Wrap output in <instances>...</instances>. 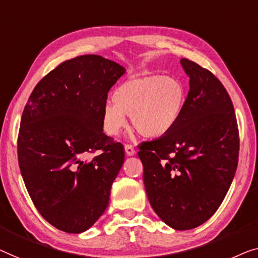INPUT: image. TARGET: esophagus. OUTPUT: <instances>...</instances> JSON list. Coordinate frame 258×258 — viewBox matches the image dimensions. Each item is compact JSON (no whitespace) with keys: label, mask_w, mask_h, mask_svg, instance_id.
<instances>
[{"label":"esophagus","mask_w":258,"mask_h":258,"mask_svg":"<svg viewBox=\"0 0 258 258\" xmlns=\"http://www.w3.org/2000/svg\"><path fill=\"white\" fill-rule=\"evenodd\" d=\"M125 152H126V154H127V155H134V154H136V150H134V147L131 144H126L125 145Z\"/></svg>","instance_id":"obj_1"}]
</instances>
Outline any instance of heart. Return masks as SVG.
I'll return each instance as SVG.
<instances>
[{
  "instance_id": "obj_1",
  "label": "heart",
  "mask_w": 258,
  "mask_h": 258,
  "mask_svg": "<svg viewBox=\"0 0 258 258\" xmlns=\"http://www.w3.org/2000/svg\"><path fill=\"white\" fill-rule=\"evenodd\" d=\"M112 99L114 104H107L103 110L105 132L117 136L126 126L125 115H131L138 133L158 138L179 121L187 101V90L176 77L148 75L118 86Z\"/></svg>"
}]
</instances>
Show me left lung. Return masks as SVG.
<instances>
[{"instance_id":"1","label":"left lung","mask_w":258,"mask_h":258,"mask_svg":"<svg viewBox=\"0 0 258 258\" xmlns=\"http://www.w3.org/2000/svg\"><path fill=\"white\" fill-rule=\"evenodd\" d=\"M189 76L183 112L168 133L139 146L152 208L169 227L193 229L222 203L238 164L239 134L234 105L212 72L187 58Z\"/></svg>"}]
</instances>
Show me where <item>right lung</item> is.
Instances as JSON below:
<instances>
[{
  "label": "right lung",
  "instance_id": "obj_1",
  "mask_svg": "<svg viewBox=\"0 0 258 258\" xmlns=\"http://www.w3.org/2000/svg\"><path fill=\"white\" fill-rule=\"evenodd\" d=\"M124 74L101 56L72 58L38 82L24 107L22 177L38 213L65 233H83L99 219L124 164L122 144L103 132L107 93Z\"/></svg>",
  "mask_w": 258,
  "mask_h": 258
}]
</instances>
